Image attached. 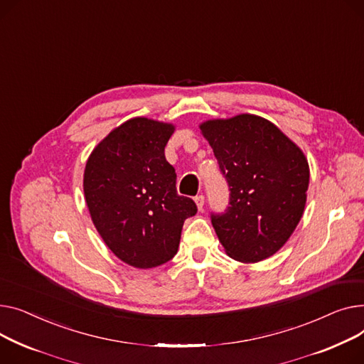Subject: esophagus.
<instances>
[{"instance_id":"esophagus-1","label":"esophagus","mask_w":364,"mask_h":364,"mask_svg":"<svg viewBox=\"0 0 364 364\" xmlns=\"http://www.w3.org/2000/svg\"><path fill=\"white\" fill-rule=\"evenodd\" d=\"M196 203H197V207H198V210H203V207H204V203H205V197H204L203 194L197 196V197H196Z\"/></svg>"}]
</instances>
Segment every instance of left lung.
<instances>
[{
	"instance_id": "1",
	"label": "left lung",
	"mask_w": 364,
	"mask_h": 364,
	"mask_svg": "<svg viewBox=\"0 0 364 364\" xmlns=\"http://www.w3.org/2000/svg\"><path fill=\"white\" fill-rule=\"evenodd\" d=\"M229 188V205L213 211L211 225L226 252L257 263L279 250L300 222L309 188V163L269 120L240 114L200 126Z\"/></svg>"
}]
</instances>
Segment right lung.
Wrapping results in <instances>:
<instances>
[{
	"mask_svg": "<svg viewBox=\"0 0 364 364\" xmlns=\"http://www.w3.org/2000/svg\"><path fill=\"white\" fill-rule=\"evenodd\" d=\"M173 124L145 117L124 122L90 156L83 192L101 238L117 257L139 269L172 260L194 200L176 191L175 167L164 157Z\"/></svg>",
	"mask_w": 364,
	"mask_h": 364,
	"instance_id": "right-lung-1",
	"label": "right lung"
}]
</instances>
